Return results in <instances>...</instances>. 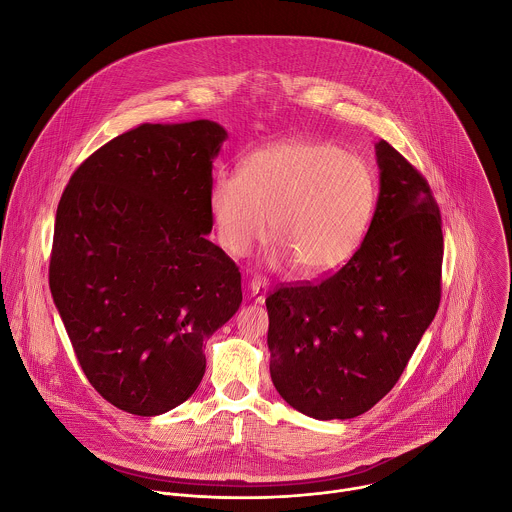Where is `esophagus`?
Listing matches in <instances>:
<instances>
[{
  "mask_svg": "<svg viewBox=\"0 0 512 512\" xmlns=\"http://www.w3.org/2000/svg\"><path fill=\"white\" fill-rule=\"evenodd\" d=\"M248 290H250L254 302L264 304L266 294H268V282H266L264 278H260V276H254V278L250 280V284H248Z\"/></svg>",
  "mask_w": 512,
  "mask_h": 512,
  "instance_id": "34e87169",
  "label": "esophagus"
}]
</instances>
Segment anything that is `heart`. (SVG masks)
<instances>
[{
	"label": "heart",
	"instance_id": "heart-1",
	"mask_svg": "<svg viewBox=\"0 0 512 512\" xmlns=\"http://www.w3.org/2000/svg\"><path fill=\"white\" fill-rule=\"evenodd\" d=\"M375 206V180L355 155L330 143L290 141L252 153L236 174H218L210 214L220 244L246 256L266 238L320 274L338 268L361 244Z\"/></svg>",
	"mask_w": 512,
	"mask_h": 512
}]
</instances>
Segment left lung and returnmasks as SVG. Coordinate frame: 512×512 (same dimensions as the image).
Instances as JSON below:
<instances>
[{
    "mask_svg": "<svg viewBox=\"0 0 512 512\" xmlns=\"http://www.w3.org/2000/svg\"><path fill=\"white\" fill-rule=\"evenodd\" d=\"M379 196L369 230L338 272L266 298L270 375L300 413L351 419L401 377L441 302L443 232L425 176L375 145Z\"/></svg>",
    "mask_w": 512,
    "mask_h": 512,
    "instance_id": "1",
    "label": "left lung"
}]
</instances>
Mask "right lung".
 Listing matches in <instances>:
<instances>
[{"instance_id": "1", "label": "right lung", "mask_w": 512, "mask_h": 512, "mask_svg": "<svg viewBox=\"0 0 512 512\" xmlns=\"http://www.w3.org/2000/svg\"><path fill=\"white\" fill-rule=\"evenodd\" d=\"M226 131L145 123L95 151L57 206L49 288L97 393L141 417L186 401L204 341L240 308L238 266L212 230V161Z\"/></svg>"}]
</instances>
